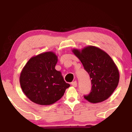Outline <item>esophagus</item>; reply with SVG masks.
Segmentation results:
<instances>
[{
	"label": "esophagus",
	"instance_id": "34e87169",
	"mask_svg": "<svg viewBox=\"0 0 132 132\" xmlns=\"http://www.w3.org/2000/svg\"><path fill=\"white\" fill-rule=\"evenodd\" d=\"M71 85H72L73 87H76L77 86V81H73L71 82Z\"/></svg>",
	"mask_w": 132,
	"mask_h": 132
}]
</instances>
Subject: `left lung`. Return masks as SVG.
<instances>
[{"instance_id":"1","label":"left lung","mask_w":132,"mask_h":132,"mask_svg":"<svg viewBox=\"0 0 132 132\" xmlns=\"http://www.w3.org/2000/svg\"><path fill=\"white\" fill-rule=\"evenodd\" d=\"M91 79L90 94L84 98L91 103H98L110 97L117 87L119 71L111 57L96 46H87L81 50L72 49Z\"/></svg>"}]
</instances>
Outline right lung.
Listing matches in <instances>:
<instances>
[{"mask_svg":"<svg viewBox=\"0 0 132 132\" xmlns=\"http://www.w3.org/2000/svg\"><path fill=\"white\" fill-rule=\"evenodd\" d=\"M57 56L53 51L31 57L20 76V84L25 95L35 104L48 105L55 103L70 86L61 72L55 69Z\"/></svg>","mask_w":132,"mask_h":132,"instance_id":"add662e5","label":"right lung"}]
</instances>
